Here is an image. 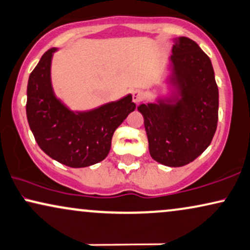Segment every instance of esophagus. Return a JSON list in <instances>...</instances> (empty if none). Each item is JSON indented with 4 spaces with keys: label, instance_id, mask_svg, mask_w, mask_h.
<instances>
[{
    "label": "esophagus",
    "instance_id": "obj_1",
    "mask_svg": "<svg viewBox=\"0 0 250 250\" xmlns=\"http://www.w3.org/2000/svg\"><path fill=\"white\" fill-rule=\"evenodd\" d=\"M132 99H133V102L135 103H139L142 100V92L140 89H134L132 92Z\"/></svg>",
    "mask_w": 250,
    "mask_h": 250
}]
</instances>
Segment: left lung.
I'll return each instance as SVG.
<instances>
[{
  "mask_svg": "<svg viewBox=\"0 0 250 250\" xmlns=\"http://www.w3.org/2000/svg\"><path fill=\"white\" fill-rule=\"evenodd\" d=\"M170 56V96L140 104L149 153L158 163L184 167L209 147L218 122V87L212 64L195 41L173 40Z\"/></svg>",
  "mask_w": 250,
  "mask_h": 250,
  "instance_id": "obj_1",
  "label": "left lung"
}]
</instances>
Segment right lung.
Listing matches in <instances>:
<instances>
[{
  "mask_svg": "<svg viewBox=\"0 0 250 250\" xmlns=\"http://www.w3.org/2000/svg\"><path fill=\"white\" fill-rule=\"evenodd\" d=\"M51 48L32 71L27 83L26 115L39 147L70 167H86L108 156L116 128L134 111L132 95L87 111H73L54 92Z\"/></svg>",
  "mask_w": 250,
  "mask_h": 250,
  "instance_id": "right-lung-1",
  "label": "right lung"
}]
</instances>
